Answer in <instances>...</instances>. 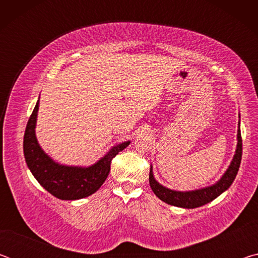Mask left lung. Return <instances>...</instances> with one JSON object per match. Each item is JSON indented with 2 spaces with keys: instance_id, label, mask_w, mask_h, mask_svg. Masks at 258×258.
I'll return each mask as SVG.
<instances>
[{
  "instance_id": "8db88e82",
  "label": "left lung",
  "mask_w": 258,
  "mask_h": 258,
  "mask_svg": "<svg viewBox=\"0 0 258 258\" xmlns=\"http://www.w3.org/2000/svg\"><path fill=\"white\" fill-rule=\"evenodd\" d=\"M240 125V121H239ZM238 145L237 149H235V155L233 157L232 161L226 169L224 175L217 181L215 184L211 186L203 187V189L192 190V191H175L167 189V187L159 184L158 182L155 180L154 174H152V167L150 168L149 173V183L154 194L164 203L172 205V206L182 207V208H197L200 206H204L212 200L217 198L221 194H223L225 190H228L230 185L232 184L234 181L237 173L239 171L240 163H241V156H242V140H241V132H240V126L238 128Z\"/></svg>"
}]
</instances>
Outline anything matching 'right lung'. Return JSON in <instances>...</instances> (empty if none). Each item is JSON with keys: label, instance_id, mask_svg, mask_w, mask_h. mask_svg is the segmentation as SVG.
<instances>
[{"label": "right lung", "instance_id": "add662e5", "mask_svg": "<svg viewBox=\"0 0 258 258\" xmlns=\"http://www.w3.org/2000/svg\"><path fill=\"white\" fill-rule=\"evenodd\" d=\"M38 103L40 99L29 117L24 135V155L30 172L47 192L58 199L76 200L93 195L106 181L113 157L131 142L112 147L106 156L89 167L60 165L42 150L35 135Z\"/></svg>", "mask_w": 258, "mask_h": 258}]
</instances>
